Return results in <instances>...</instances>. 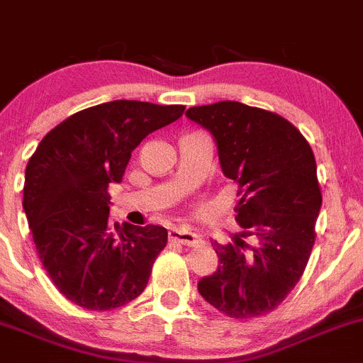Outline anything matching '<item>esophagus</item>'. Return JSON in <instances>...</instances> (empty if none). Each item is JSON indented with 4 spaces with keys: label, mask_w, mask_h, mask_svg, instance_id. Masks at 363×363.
I'll return each instance as SVG.
<instances>
[{
    "label": "esophagus",
    "mask_w": 363,
    "mask_h": 363,
    "mask_svg": "<svg viewBox=\"0 0 363 363\" xmlns=\"http://www.w3.org/2000/svg\"><path fill=\"white\" fill-rule=\"evenodd\" d=\"M169 239L171 241L182 242V245H185V246H196L197 242L201 241V238L197 236L196 233H192V230H186V229H171Z\"/></svg>",
    "instance_id": "esophagus-1"
}]
</instances>
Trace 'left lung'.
<instances>
[{"mask_svg":"<svg viewBox=\"0 0 363 363\" xmlns=\"http://www.w3.org/2000/svg\"><path fill=\"white\" fill-rule=\"evenodd\" d=\"M185 115L215 138L223 174L239 186L234 211L245 229L229 245L213 242L220 265L197 290L230 318L267 315L297 285L315 245V154L297 127L262 108L220 101Z\"/></svg>","mask_w":363,"mask_h":363,"instance_id":"1","label":"left lung"}]
</instances>
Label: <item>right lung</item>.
<instances>
[{"mask_svg": "<svg viewBox=\"0 0 363 363\" xmlns=\"http://www.w3.org/2000/svg\"><path fill=\"white\" fill-rule=\"evenodd\" d=\"M183 110L125 99L85 108L55 125L29 159L22 206L33 241L55 289L80 308L110 311L147 286L167 230L111 223L106 190L121 183L130 152Z\"/></svg>", "mask_w": 363, "mask_h": 363, "instance_id": "right-lung-1", "label": "right lung"}]
</instances>
